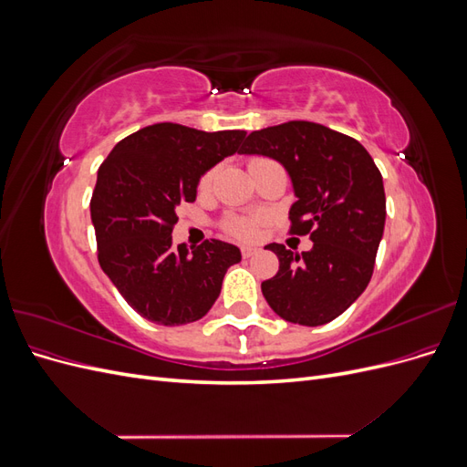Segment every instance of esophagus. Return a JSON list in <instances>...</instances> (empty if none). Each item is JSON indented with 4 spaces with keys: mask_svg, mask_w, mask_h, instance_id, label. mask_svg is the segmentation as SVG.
<instances>
[{
    "mask_svg": "<svg viewBox=\"0 0 467 467\" xmlns=\"http://www.w3.org/2000/svg\"><path fill=\"white\" fill-rule=\"evenodd\" d=\"M257 253V249H253V247H242V257L244 259H249V257H253Z\"/></svg>",
    "mask_w": 467,
    "mask_h": 467,
    "instance_id": "obj_1",
    "label": "esophagus"
}]
</instances>
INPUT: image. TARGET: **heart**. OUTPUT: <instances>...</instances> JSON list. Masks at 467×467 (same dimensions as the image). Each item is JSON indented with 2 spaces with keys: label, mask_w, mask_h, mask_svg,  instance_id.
I'll list each match as a JSON object with an SVG mask.
<instances>
[{
  "label": "heart",
  "mask_w": 467,
  "mask_h": 467,
  "mask_svg": "<svg viewBox=\"0 0 467 467\" xmlns=\"http://www.w3.org/2000/svg\"><path fill=\"white\" fill-rule=\"evenodd\" d=\"M257 161H263V160H259V158L251 160V163H257ZM214 177H216V169H210V171H206L201 179V189L202 191L210 189L212 182H214ZM259 223H261V218H257V216H228L223 220L222 228L232 237L242 239V242H249V239H255Z\"/></svg>",
  "instance_id": "obj_1"
}]
</instances>
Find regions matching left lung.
<instances>
[{"label":"left lung","instance_id":"left-lung-1","mask_svg":"<svg viewBox=\"0 0 467 467\" xmlns=\"http://www.w3.org/2000/svg\"><path fill=\"white\" fill-rule=\"evenodd\" d=\"M239 153L266 155L285 165L298 196L290 208V234L307 235L309 251L276 253L278 273L261 285L282 319L329 323L368 286L386 223L379 169L360 142L327 126L290 120L251 132Z\"/></svg>","mask_w":467,"mask_h":467}]
</instances>
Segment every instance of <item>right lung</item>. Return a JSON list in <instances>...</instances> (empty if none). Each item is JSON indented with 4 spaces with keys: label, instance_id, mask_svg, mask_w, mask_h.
Masks as SVG:
<instances>
[{
    "label": "right lung",
    "instance_id": "1",
    "mask_svg": "<svg viewBox=\"0 0 467 467\" xmlns=\"http://www.w3.org/2000/svg\"><path fill=\"white\" fill-rule=\"evenodd\" d=\"M245 130L202 132L160 122L112 148L99 167L91 222L99 265L129 306L158 325H185L214 306L242 253L220 239L173 245L175 208L194 202L199 179L234 155Z\"/></svg>",
    "mask_w": 467,
    "mask_h": 467
}]
</instances>
